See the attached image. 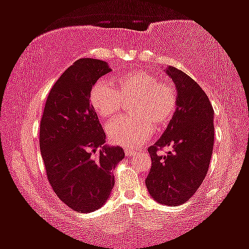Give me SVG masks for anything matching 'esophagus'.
<instances>
[{
	"instance_id": "esophagus-1",
	"label": "esophagus",
	"mask_w": 249,
	"mask_h": 249,
	"mask_svg": "<svg viewBox=\"0 0 249 249\" xmlns=\"http://www.w3.org/2000/svg\"><path fill=\"white\" fill-rule=\"evenodd\" d=\"M124 153H125L126 157H133V155H134L136 152L133 151V150H129V148H125Z\"/></svg>"
}]
</instances>
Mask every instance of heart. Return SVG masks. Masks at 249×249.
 Listing matches in <instances>:
<instances>
[{"instance_id":"obj_1","label":"heart","mask_w":249,"mask_h":249,"mask_svg":"<svg viewBox=\"0 0 249 249\" xmlns=\"http://www.w3.org/2000/svg\"><path fill=\"white\" fill-rule=\"evenodd\" d=\"M89 101L103 120H110L132 103L134 116L121 117L107 125L110 142L137 147L150 139L155 129L163 132L171 124L178 110V92L172 84L160 81L146 70H135L118 78L116 87L98 79L89 92Z\"/></svg>"}]
</instances>
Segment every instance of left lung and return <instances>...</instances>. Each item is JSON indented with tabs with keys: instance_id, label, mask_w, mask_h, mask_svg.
Here are the masks:
<instances>
[{
	"instance_id": "obj_1",
	"label": "left lung",
	"mask_w": 249,
	"mask_h": 249,
	"mask_svg": "<svg viewBox=\"0 0 249 249\" xmlns=\"http://www.w3.org/2000/svg\"><path fill=\"white\" fill-rule=\"evenodd\" d=\"M178 90V110L158 142L147 148L152 165L145 180L152 198L165 206L187 202L203 182L213 147V108L202 88L190 76L165 69ZM165 146L173 151L157 152Z\"/></svg>"
}]
</instances>
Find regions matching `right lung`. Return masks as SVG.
I'll return each mask as SVG.
<instances>
[{"mask_svg":"<svg viewBox=\"0 0 249 249\" xmlns=\"http://www.w3.org/2000/svg\"><path fill=\"white\" fill-rule=\"evenodd\" d=\"M110 71L106 61L78 59L48 95L40 122V150L48 181L69 208L90 213L114 187L112 170L124 158L120 146L104 145L105 132L89 102L96 81ZM102 147L98 156L95 148Z\"/></svg>","mask_w":249,"mask_h":249,"instance_id":"obj_1","label":"right lung"}]
</instances>
